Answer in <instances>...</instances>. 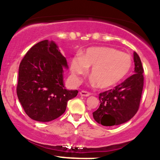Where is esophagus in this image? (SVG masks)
Returning a JSON list of instances; mask_svg holds the SVG:
<instances>
[{
	"mask_svg": "<svg viewBox=\"0 0 160 160\" xmlns=\"http://www.w3.org/2000/svg\"><path fill=\"white\" fill-rule=\"evenodd\" d=\"M80 94L83 97H88V96H90L91 93H90V92L86 91V90H81V91L80 92Z\"/></svg>",
	"mask_w": 160,
	"mask_h": 160,
	"instance_id": "esophagus-1",
	"label": "esophagus"
}]
</instances>
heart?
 I'll list each match as a JSON object with an SVG mask.
<instances>
[{
  "mask_svg": "<svg viewBox=\"0 0 160 160\" xmlns=\"http://www.w3.org/2000/svg\"><path fill=\"white\" fill-rule=\"evenodd\" d=\"M132 59L128 53L111 47L98 46L85 50L71 60L72 75L77 77L90 70V78L99 88L105 89L122 81L130 72Z\"/></svg>",
  "mask_w": 160,
  "mask_h": 160,
  "instance_id": "obj_1",
  "label": "heart"
}]
</instances>
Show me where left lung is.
I'll return each mask as SVG.
<instances>
[{"instance_id": "8db88e82", "label": "left lung", "mask_w": 160, "mask_h": 160, "mask_svg": "<svg viewBox=\"0 0 160 160\" xmlns=\"http://www.w3.org/2000/svg\"><path fill=\"white\" fill-rule=\"evenodd\" d=\"M135 73L119 85L100 93V104L93 112L98 123L104 126L118 125L129 121L137 113L144 85L142 64L136 52H134Z\"/></svg>"}]
</instances>
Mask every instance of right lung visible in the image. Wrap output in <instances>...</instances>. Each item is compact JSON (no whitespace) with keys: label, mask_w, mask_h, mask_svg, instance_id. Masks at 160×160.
<instances>
[{"label":"right lung","mask_w":160,"mask_h":160,"mask_svg":"<svg viewBox=\"0 0 160 160\" xmlns=\"http://www.w3.org/2000/svg\"><path fill=\"white\" fill-rule=\"evenodd\" d=\"M63 67L67 59L56 43L43 40L34 45L21 61L17 95L30 118L47 122L65 112L67 101L77 90H68L63 85Z\"/></svg>","instance_id":"add662e5"}]
</instances>
